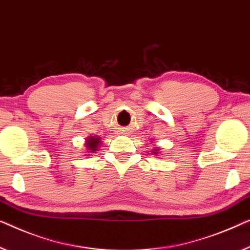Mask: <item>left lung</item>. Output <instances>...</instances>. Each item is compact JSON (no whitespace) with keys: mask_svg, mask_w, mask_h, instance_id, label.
Instances as JSON below:
<instances>
[{"mask_svg":"<svg viewBox=\"0 0 250 250\" xmlns=\"http://www.w3.org/2000/svg\"><path fill=\"white\" fill-rule=\"evenodd\" d=\"M159 147H155L154 149H152V155H158L159 154Z\"/></svg>","mask_w":250,"mask_h":250,"instance_id":"8db88e82","label":"left lung"}]
</instances>
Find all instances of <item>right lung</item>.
Returning <instances> with one entry per match:
<instances>
[{"label": "right lung", "instance_id": "1", "mask_svg": "<svg viewBox=\"0 0 250 250\" xmlns=\"http://www.w3.org/2000/svg\"><path fill=\"white\" fill-rule=\"evenodd\" d=\"M101 145V137L99 136H89L85 139V147H86V154L85 156H89L91 154H94L98 151V149Z\"/></svg>", "mask_w": 250, "mask_h": 250}]
</instances>
